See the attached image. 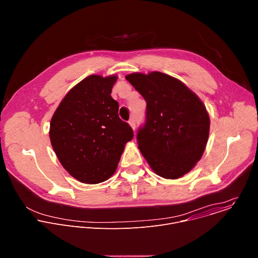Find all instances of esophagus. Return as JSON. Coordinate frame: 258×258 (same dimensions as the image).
I'll list each match as a JSON object with an SVG mask.
<instances>
[{
	"instance_id": "34e87169",
	"label": "esophagus",
	"mask_w": 258,
	"mask_h": 258,
	"mask_svg": "<svg viewBox=\"0 0 258 258\" xmlns=\"http://www.w3.org/2000/svg\"><path fill=\"white\" fill-rule=\"evenodd\" d=\"M128 123H130V125L133 127V130L135 131V130H136V120H135V118H131L130 121H128Z\"/></svg>"
}]
</instances>
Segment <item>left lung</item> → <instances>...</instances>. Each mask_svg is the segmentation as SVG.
<instances>
[{
	"mask_svg": "<svg viewBox=\"0 0 258 258\" xmlns=\"http://www.w3.org/2000/svg\"><path fill=\"white\" fill-rule=\"evenodd\" d=\"M126 81L147 103L139 127V149L164 178H178L200 160L208 140L209 116L201 100L181 82L161 72L132 73Z\"/></svg>",
	"mask_w": 258,
	"mask_h": 258,
	"instance_id": "left-lung-1",
	"label": "left lung"
}]
</instances>
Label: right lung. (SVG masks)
Segmentation results:
<instances>
[{"label":"right lung","mask_w":258,"mask_h":258,"mask_svg":"<svg viewBox=\"0 0 258 258\" xmlns=\"http://www.w3.org/2000/svg\"><path fill=\"white\" fill-rule=\"evenodd\" d=\"M116 79L86 78L69 91L52 117L53 149L62 166L82 182L99 183L111 176L125 143L134 138L110 95Z\"/></svg>","instance_id":"add662e5"}]
</instances>
